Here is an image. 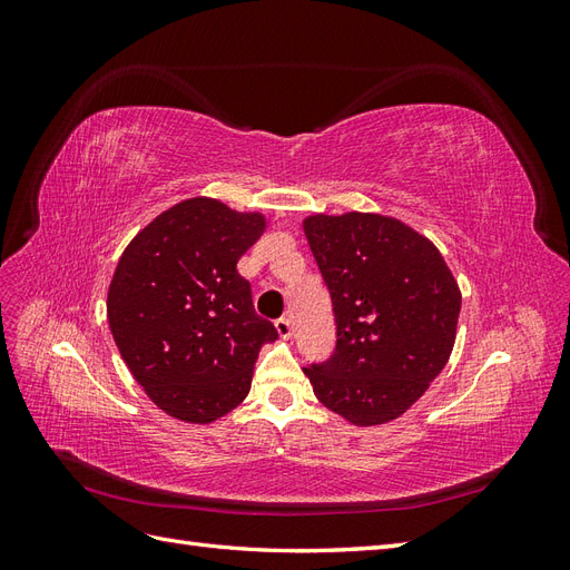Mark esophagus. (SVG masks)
I'll return each instance as SVG.
<instances>
[{
    "label": "esophagus",
    "mask_w": 570,
    "mask_h": 570,
    "mask_svg": "<svg viewBox=\"0 0 570 570\" xmlns=\"http://www.w3.org/2000/svg\"><path fill=\"white\" fill-rule=\"evenodd\" d=\"M275 331H278V335L283 340H287L292 335V321L287 316H281L278 321H275Z\"/></svg>",
    "instance_id": "34e87169"
}]
</instances>
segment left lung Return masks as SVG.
<instances>
[{
  "instance_id": "8db88e82",
  "label": "left lung",
  "mask_w": 570,
  "mask_h": 570,
  "mask_svg": "<svg viewBox=\"0 0 570 570\" xmlns=\"http://www.w3.org/2000/svg\"><path fill=\"white\" fill-rule=\"evenodd\" d=\"M304 235L331 292L337 342L304 373L354 425L394 421L444 368L461 292L438 247L381 214L308 216Z\"/></svg>"
}]
</instances>
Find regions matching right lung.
Wrapping results in <instances>:
<instances>
[{"instance_id":"1","label":"right lung","mask_w":570,"mask_h":570,"mask_svg":"<svg viewBox=\"0 0 570 570\" xmlns=\"http://www.w3.org/2000/svg\"><path fill=\"white\" fill-rule=\"evenodd\" d=\"M266 228L209 197L185 199L135 235L109 285L116 347L168 416L212 423L245 400L258 350L278 340L254 312L237 262Z\"/></svg>"}]
</instances>
